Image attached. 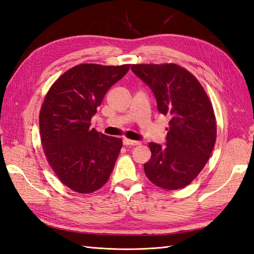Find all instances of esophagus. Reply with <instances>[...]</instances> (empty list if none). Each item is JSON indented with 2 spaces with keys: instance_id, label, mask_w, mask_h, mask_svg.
Segmentation results:
<instances>
[{
  "instance_id": "34e87169",
  "label": "esophagus",
  "mask_w": 254,
  "mask_h": 254,
  "mask_svg": "<svg viewBox=\"0 0 254 254\" xmlns=\"http://www.w3.org/2000/svg\"><path fill=\"white\" fill-rule=\"evenodd\" d=\"M123 144L124 145H130V146H136V145H139L141 143L137 142V141H132V139H128V138H123Z\"/></svg>"
}]
</instances>
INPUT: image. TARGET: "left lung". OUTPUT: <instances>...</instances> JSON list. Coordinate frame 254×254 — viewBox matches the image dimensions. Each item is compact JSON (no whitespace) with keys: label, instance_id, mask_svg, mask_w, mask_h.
<instances>
[{"label":"left lung","instance_id":"obj_1","mask_svg":"<svg viewBox=\"0 0 254 254\" xmlns=\"http://www.w3.org/2000/svg\"><path fill=\"white\" fill-rule=\"evenodd\" d=\"M152 89L160 113L170 118L166 145L149 143L145 175L166 190L185 188L207 163L216 141V120L208 96L193 75L177 64H133Z\"/></svg>","mask_w":254,"mask_h":254}]
</instances>
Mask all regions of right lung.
<instances>
[{
    "label": "right lung",
    "instance_id": "right-lung-1",
    "mask_svg": "<svg viewBox=\"0 0 254 254\" xmlns=\"http://www.w3.org/2000/svg\"><path fill=\"white\" fill-rule=\"evenodd\" d=\"M130 64H79L51 86L39 116L41 144L48 163L71 190L91 193L109 179L122 139L90 128V120L111 86Z\"/></svg>",
    "mask_w": 254,
    "mask_h": 254
}]
</instances>
